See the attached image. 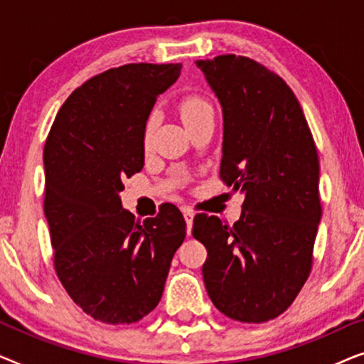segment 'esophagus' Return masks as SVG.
Wrapping results in <instances>:
<instances>
[{
	"label": "esophagus",
	"instance_id": "obj_1",
	"mask_svg": "<svg viewBox=\"0 0 364 364\" xmlns=\"http://www.w3.org/2000/svg\"><path fill=\"white\" fill-rule=\"evenodd\" d=\"M183 218H186V223H187V233L191 235L192 223H193V213L188 210V208H186V210H183Z\"/></svg>",
	"mask_w": 364,
	"mask_h": 364
}]
</instances>
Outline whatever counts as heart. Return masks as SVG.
Instances as JSON below:
<instances>
[{
    "label": "heart",
    "mask_w": 364,
    "mask_h": 364,
    "mask_svg": "<svg viewBox=\"0 0 364 364\" xmlns=\"http://www.w3.org/2000/svg\"><path fill=\"white\" fill-rule=\"evenodd\" d=\"M205 112H212L210 104L207 101H203L200 97L191 96L182 99L181 104H178V114H181V119L183 122V126H188V124L196 121ZM151 134H152V121H147L146 127H144V142L149 144L151 141Z\"/></svg>",
    "instance_id": "1"
}]
</instances>
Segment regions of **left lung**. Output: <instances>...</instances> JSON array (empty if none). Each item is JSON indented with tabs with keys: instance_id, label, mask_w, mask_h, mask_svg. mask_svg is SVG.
<instances>
[{
	"instance_id": "8db88e82",
	"label": "left lung",
	"mask_w": 364,
	"mask_h": 364,
	"mask_svg": "<svg viewBox=\"0 0 364 364\" xmlns=\"http://www.w3.org/2000/svg\"><path fill=\"white\" fill-rule=\"evenodd\" d=\"M223 112L220 178L242 191V217L227 225L198 213L192 233L207 248L203 283L232 320L282 315L305 285L321 218L320 162L288 84L245 56L196 61Z\"/></svg>"
}]
</instances>
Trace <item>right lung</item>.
Listing matches in <instances>:
<instances>
[{
    "mask_svg": "<svg viewBox=\"0 0 364 364\" xmlns=\"http://www.w3.org/2000/svg\"><path fill=\"white\" fill-rule=\"evenodd\" d=\"M182 64H124L87 79L66 99L44 146V215L54 270L84 313L129 325L161 301L186 238L167 205L142 223L122 208L124 178L144 167V127Z\"/></svg>",
    "mask_w": 364,
    "mask_h": 364,
    "instance_id": "obj_1",
    "label": "right lung"
}]
</instances>
